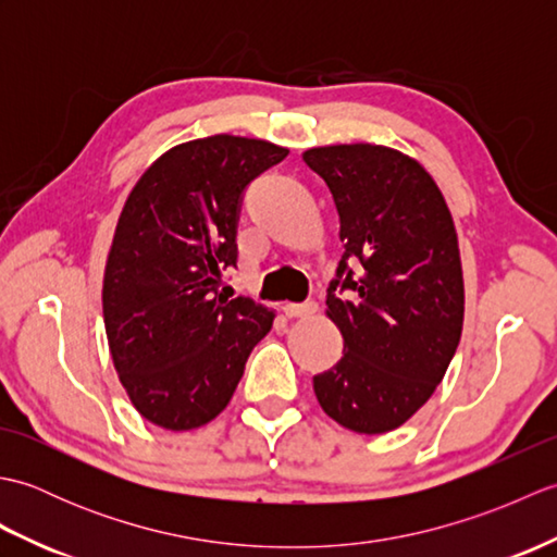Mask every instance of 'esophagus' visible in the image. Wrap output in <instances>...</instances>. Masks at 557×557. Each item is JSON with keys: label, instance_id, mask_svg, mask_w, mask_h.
<instances>
[{"label": "esophagus", "instance_id": "obj_1", "mask_svg": "<svg viewBox=\"0 0 557 557\" xmlns=\"http://www.w3.org/2000/svg\"><path fill=\"white\" fill-rule=\"evenodd\" d=\"M318 311V304L315 301H304V304H287L285 306V313L289 318H309Z\"/></svg>", "mask_w": 557, "mask_h": 557}]
</instances>
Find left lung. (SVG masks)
Instances as JSON below:
<instances>
[{"mask_svg": "<svg viewBox=\"0 0 557 557\" xmlns=\"http://www.w3.org/2000/svg\"><path fill=\"white\" fill-rule=\"evenodd\" d=\"M339 215L345 256L327 318L345 354L313 375L318 405L349 431L399 429L435 393L465 323V277L449 208L419 160L387 146L309 148ZM349 257L364 270L354 276Z\"/></svg>", "mask_w": 557, "mask_h": 557, "instance_id": "8db88e82", "label": "left lung"}]
</instances>
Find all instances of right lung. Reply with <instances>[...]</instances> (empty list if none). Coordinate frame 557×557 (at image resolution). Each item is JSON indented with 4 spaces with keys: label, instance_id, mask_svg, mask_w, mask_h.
<instances>
[{
    "label": "right lung",
    "instance_id": "1",
    "mask_svg": "<svg viewBox=\"0 0 557 557\" xmlns=\"http://www.w3.org/2000/svg\"><path fill=\"white\" fill-rule=\"evenodd\" d=\"M287 156L260 138H196L162 152L126 198L104 263V333L128 399L160 429L215 419L270 333L275 311L230 299L222 272L236 265L244 188Z\"/></svg>",
    "mask_w": 557,
    "mask_h": 557
}]
</instances>
